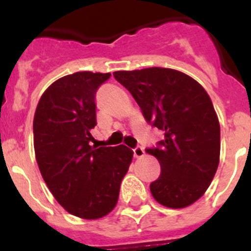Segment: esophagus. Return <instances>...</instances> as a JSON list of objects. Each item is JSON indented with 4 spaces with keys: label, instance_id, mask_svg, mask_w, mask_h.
I'll list each match as a JSON object with an SVG mask.
<instances>
[{
    "label": "esophagus",
    "instance_id": "1",
    "mask_svg": "<svg viewBox=\"0 0 251 251\" xmlns=\"http://www.w3.org/2000/svg\"><path fill=\"white\" fill-rule=\"evenodd\" d=\"M133 156L137 157V158H141V157L145 156V150L141 146H137L136 148H133Z\"/></svg>",
    "mask_w": 251,
    "mask_h": 251
}]
</instances>
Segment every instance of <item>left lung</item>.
I'll use <instances>...</instances> for the list:
<instances>
[{"instance_id":"left-lung-1","label":"left lung","mask_w":251,"mask_h":251,"mask_svg":"<svg viewBox=\"0 0 251 251\" xmlns=\"http://www.w3.org/2000/svg\"><path fill=\"white\" fill-rule=\"evenodd\" d=\"M152 127L165 138L146 148L161 165L151 194L161 205L182 208L205 194L220 158V124L200 84L174 69L147 68L113 73Z\"/></svg>"}]
</instances>
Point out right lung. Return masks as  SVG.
Wrapping results in <instances>:
<instances>
[{
  "mask_svg": "<svg viewBox=\"0 0 251 251\" xmlns=\"http://www.w3.org/2000/svg\"><path fill=\"white\" fill-rule=\"evenodd\" d=\"M109 73L79 72L51 84L37 104L34 146L44 181L72 215L94 220L117 205L133 152L126 146L94 147L95 94Z\"/></svg>",
  "mask_w": 251,
  "mask_h": 251,
  "instance_id": "1",
  "label": "right lung"
}]
</instances>
